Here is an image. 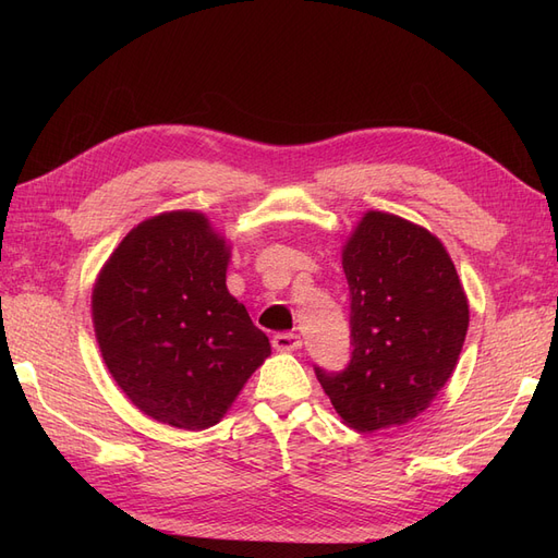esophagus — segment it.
I'll use <instances>...</instances> for the list:
<instances>
[{"label":"esophagus","instance_id":"34e87169","mask_svg":"<svg viewBox=\"0 0 558 558\" xmlns=\"http://www.w3.org/2000/svg\"><path fill=\"white\" fill-rule=\"evenodd\" d=\"M272 347L277 351H298L302 347V340L295 332H277L272 340Z\"/></svg>","mask_w":558,"mask_h":558}]
</instances>
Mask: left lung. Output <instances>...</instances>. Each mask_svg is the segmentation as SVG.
<instances>
[{
    "mask_svg": "<svg viewBox=\"0 0 558 558\" xmlns=\"http://www.w3.org/2000/svg\"><path fill=\"white\" fill-rule=\"evenodd\" d=\"M351 295V363L316 367L353 430L402 426L430 408L459 363L470 307L445 244L388 211L363 214L342 246Z\"/></svg>",
    "mask_w": 558,
    "mask_h": 558,
    "instance_id": "1",
    "label": "left lung"
}]
</instances>
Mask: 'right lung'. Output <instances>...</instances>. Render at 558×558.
<instances>
[{"label": "right lung", "instance_id": "add662e5", "mask_svg": "<svg viewBox=\"0 0 558 558\" xmlns=\"http://www.w3.org/2000/svg\"><path fill=\"white\" fill-rule=\"evenodd\" d=\"M230 242L202 211L134 226L93 286L105 365L142 414L181 430L216 426L272 353L226 286Z\"/></svg>", "mask_w": 558, "mask_h": 558}]
</instances>
